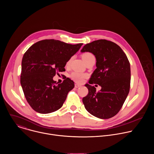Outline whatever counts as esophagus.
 <instances>
[{
    "instance_id": "esophagus-1",
    "label": "esophagus",
    "mask_w": 154,
    "mask_h": 154,
    "mask_svg": "<svg viewBox=\"0 0 154 154\" xmlns=\"http://www.w3.org/2000/svg\"><path fill=\"white\" fill-rule=\"evenodd\" d=\"M80 86H81V85H80L79 84H75V88H79Z\"/></svg>"
}]
</instances>
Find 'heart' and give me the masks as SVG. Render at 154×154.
I'll list each match as a JSON object with an SVG mask.
<instances>
[{
	"label": "heart",
	"instance_id": "b5f03b06",
	"mask_svg": "<svg viewBox=\"0 0 154 154\" xmlns=\"http://www.w3.org/2000/svg\"><path fill=\"white\" fill-rule=\"evenodd\" d=\"M94 56L90 52H85L84 54H82V59L83 60V61L86 63L88 60L91 57ZM70 61L69 60L67 63V64H69L70 63ZM86 77V75L85 74L83 73H81V72H73L71 74V77L72 80H74V81L77 82H82L83 80V79L85 77Z\"/></svg>",
	"mask_w": 154,
	"mask_h": 154
}]
</instances>
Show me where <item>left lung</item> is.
Listing matches in <instances>:
<instances>
[{
    "label": "left lung",
    "instance_id": "left-lung-1",
    "mask_svg": "<svg viewBox=\"0 0 154 154\" xmlns=\"http://www.w3.org/2000/svg\"><path fill=\"white\" fill-rule=\"evenodd\" d=\"M80 52H91L96 58V69L89 84L85 85L88 94L82 99L85 107L95 117L111 118L119 112L129 93L131 74L128 60L118 45L105 39L86 44ZM94 83L101 86L99 92L92 86Z\"/></svg>",
    "mask_w": 154,
    "mask_h": 154
}]
</instances>
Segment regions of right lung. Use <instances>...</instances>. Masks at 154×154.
I'll use <instances>...</instances> for the list:
<instances>
[{
    "label": "right lung",
    "mask_w": 154,
    "mask_h": 154,
    "mask_svg": "<svg viewBox=\"0 0 154 154\" xmlns=\"http://www.w3.org/2000/svg\"><path fill=\"white\" fill-rule=\"evenodd\" d=\"M82 45L45 39L35 43L24 54L20 85L27 102L35 112L51 113L63 106L74 82L66 78L58 84L53 77L65 71L66 64Z\"/></svg>",
    "instance_id": "right-lung-1"
}]
</instances>
